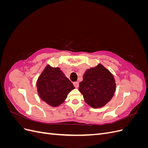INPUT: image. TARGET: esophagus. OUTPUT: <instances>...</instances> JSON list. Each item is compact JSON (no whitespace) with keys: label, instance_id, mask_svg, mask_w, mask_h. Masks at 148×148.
I'll return each mask as SVG.
<instances>
[{"label":"esophagus","instance_id":"obj_1","mask_svg":"<svg viewBox=\"0 0 148 148\" xmlns=\"http://www.w3.org/2000/svg\"><path fill=\"white\" fill-rule=\"evenodd\" d=\"M73 85L75 86V87L77 88L79 87V83H78V82H74V83H73Z\"/></svg>","mask_w":148,"mask_h":148}]
</instances>
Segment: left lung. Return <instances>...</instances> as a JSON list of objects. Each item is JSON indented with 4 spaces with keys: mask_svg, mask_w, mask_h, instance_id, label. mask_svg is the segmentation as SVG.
<instances>
[{
    "mask_svg": "<svg viewBox=\"0 0 148 148\" xmlns=\"http://www.w3.org/2000/svg\"><path fill=\"white\" fill-rule=\"evenodd\" d=\"M116 84L113 75L101 64L88 69L79 83V91L93 108L105 106L114 96Z\"/></svg>",
    "mask_w": 148,
    "mask_h": 148,
    "instance_id": "obj_1",
    "label": "left lung"
}]
</instances>
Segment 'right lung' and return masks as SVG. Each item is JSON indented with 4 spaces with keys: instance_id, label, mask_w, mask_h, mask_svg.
<instances>
[{
    "instance_id": "obj_1",
    "label": "right lung",
    "mask_w": 148,
    "mask_h": 148,
    "mask_svg": "<svg viewBox=\"0 0 148 148\" xmlns=\"http://www.w3.org/2000/svg\"><path fill=\"white\" fill-rule=\"evenodd\" d=\"M36 86L39 97L52 107L62 104L75 88L60 68H53L49 65L39 77Z\"/></svg>"
}]
</instances>
